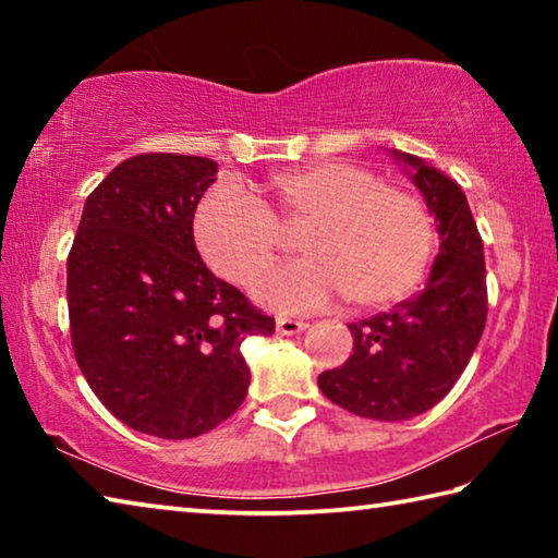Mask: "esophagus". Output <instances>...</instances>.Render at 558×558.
Masks as SVG:
<instances>
[{
    "mask_svg": "<svg viewBox=\"0 0 558 558\" xmlns=\"http://www.w3.org/2000/svg\"><path fill=\"white\" fill-rule=\"evenodd\" d=\"M276 325L280 335H298L302 329H307L305 319H295V317H278Z\"/></svg>",
    "mask_w": 558,
    "mask_h": 558,
    "instance_id": "esophagus-1",
    "label": "esophagus"
}]
</instances>
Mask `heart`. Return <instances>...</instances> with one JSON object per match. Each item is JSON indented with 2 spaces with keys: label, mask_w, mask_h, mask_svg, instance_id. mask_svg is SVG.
<instances>
[{
  "label": "heart",
  "mask_w": 558,
  "mask_h": 558,
  "mask_svg": "<svg viewBox=\"0 0 558 558\" xmlns=\"http://www.w3.org/2000/svg\"><path fill=\"white\" fill-rule=\"evenodd\" d=\"M282 226H302L298 243L307 256L266 270L253 288L282 313H307L339 295L359 307L389 305L418 286L436 245L418 196L344 159L270 177L260 199L219 182L196 206L194 239L221 278L245 286L276 256Z\"/></svg>",
  "instance_id": "b5f03b06"
}]
</instances>
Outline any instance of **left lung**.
I'll use <instances>...</instances> for the list:
<instances>
[{
    "instance_id": "obj_1",
    "label": "left lung",
    "mask_w": 558,
    "mask_h": 558,
    "mask_svg": "<svg viewBox=\"0 0 558 558\" xmlns=\"http://www.w3.org/2000/svg\"><path fill=\"white\" fill-rule=\"evenodd\" d=\"M428 211L440 253L418 295L352 323L354 352L319 374V389L349 413L405 421L433 409L465 372L487 319L485 251L462 189L423 159L399 153Z\"/></svg>"
}]
</instances>
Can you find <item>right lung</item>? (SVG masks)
I'll return each mask as SVG.
<instances>
[{"instance_id": "obj_1", "label": "right lung", "mask_w": 558, "mask_h": 558, "mask_svg": "<svg viewBox=\"0 0 558 558\" xmlns=\"http://www.w3.org/2000/svg\"><path fill=\"white\" fill-rule=\"evenodd\" d=\"M216 169L194 155L125 159L90 192L69 253L75 362L147 436L196 438L229 418L251 384L243 339L276 332L196 251L194 211Z\"/></svg>"}]
</instances>
